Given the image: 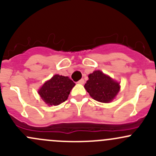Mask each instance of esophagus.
Returning a JSON list of instances; mask_svg holds the SVG:
<instances>
[{
    "label": "esophagus",
    "instance_id": "esophagus-1",
    "mask_svg": "<svg viewBox=\"0 0 156 156\" xmlns=\"http://www.w3.org/2000/svg\"><path fill=\"white\" fill-rule=\"evenodd\" d=\"M84 80H83V79H81V80H79V81L77 82V83H79V84H81V85H83V84H84Z\"/></svg>",
    "mask_w": 156,
    "mask_h": 156
}]
</instances>
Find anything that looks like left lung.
Returning <instances> with one entry per match:
<instances>
[{
  "instance_id": "obj_1",
  "label": "left lung",
  "mask_w": 156,
  "mask_h": 156,
  "mask_svg": "<svg viewBox=\"0 0 156 156\" xmlns=\"http://www.w3.org/2000/svg\"><path fill=\"white\" fill-rule=\"evenodd\" d=\"M84 87L93 99L108 103L116 96L120 85L100 70H95L89 75V80Z\"/></svg>"
}]
</instances>
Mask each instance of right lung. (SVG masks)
Returning a JSON list of instances; mask_svg holds the SVG:
<instances>
[{
    "mask_svg": "<svg viewBox=\"0 0 156 156\" xmlns=\"http://www.w3.org/2000/svg\"><path fill=\"white\" fill-rule=\"evenodd\" d=\"M75 83L68 76L55 75L46 82L38 91V94L47 104L58 105L65 101Z\"/></svg>",
    "mask_w": 156,
    "mask_h": 156,
    "instance_id": "1",
    "label": "right lung"
}]
</instances>
